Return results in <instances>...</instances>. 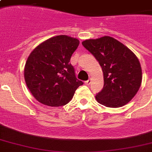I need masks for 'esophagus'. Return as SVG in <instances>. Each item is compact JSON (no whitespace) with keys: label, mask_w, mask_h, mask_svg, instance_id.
Instances as JSON below:
<instances>
[{"label":"esophagus","mask_w":152,"mask_h":152,"mask_svg":"<svg viewBox=\"0 0 152 152\" xmlns=\"http://www.w3.org/2000/svg\"><path fill=\"white\" fill-rule=\"evenodd\" d=\"M91 83V79H89V80H88L87 81H85L86 85H90Z\"/></svg>","instance_id":"obj_1"}]
</instances>
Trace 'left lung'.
<instances>
[{
    "instance_id": "left-lung-1",
    "label": "left lung",
    "mask_w": 152,
    "mask_h": 152,
    "mask_svg": "<svg viewBox=\"0 0 152 152\" xmlns=\"http://www.w3.org/2000/svg\"><path fill=\"white\" fill-rule=\"evenodd\" d=\"M82 45L99 61L103 72V88L95 96L96 100L107 107H120L131 101L142 81L137 56L110 36L85 40Z\"/></svg>"
}]
</instances>
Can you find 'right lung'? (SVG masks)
Masks as SVG:
<instances>
[{
    "label": "right lung",
    "instance_id": "right-lung-1",
    "mask_svg": "<svg viewBox=\"0 0 152 152\" xmlns=\"http://www.w3.org/2000/svg\"><path fill=\"white\" fill-rule=\"evenodd\" d=\"M79 44L77 39L58 35L43 42L31 53L25 64L24 78L39 102L50 106H64L83 84L76 78L70 63Z\"/></svg>",
    "mask_w": 152,
    "mask_h": 152
}]
</instances>
